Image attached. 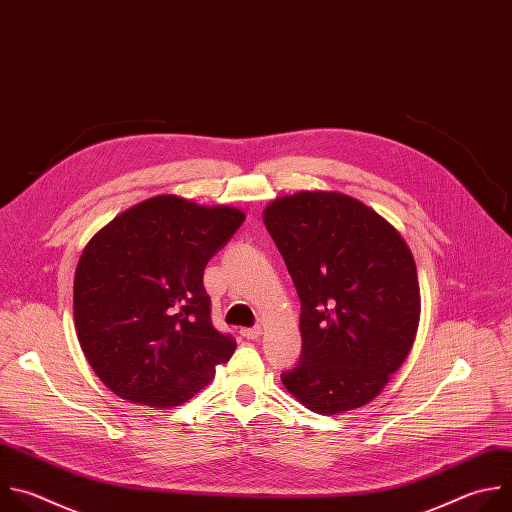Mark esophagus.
<instances>
[{
  "mask_svg": "<svg viewBox=\"0 0 512 512\" xmlns=\"http://www.w3.org/2000/svg\"><path fill=\"white\" fill-rule=\"evenodd\" d=\"M240 333H242V337H246V339H258V337L262 335V327H246V329H242Z\"/></svg>",
  "mask_w": 512,
  "mask_h": 512,
  "instance_id": "34e87169",
  "label": "esophagus"
}]
</instances>
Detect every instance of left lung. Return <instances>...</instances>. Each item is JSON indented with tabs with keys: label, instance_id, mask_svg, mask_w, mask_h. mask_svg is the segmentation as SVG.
Returning <instances> with one entry per match:
<instances>
[{
	"label": "left lung",
	"instance_id": "8db88e82",
	"mask_svg": "<svg viewBox=\"0 0 512 512\" xmlns=\"http://www.w3.org/2000/svg\"><path fill=\"white\" fill-rule=\"evenodd\" d=\"M264 226L300 298L302 351L284 387L315 414L369 403L410 353L420 323L414 256L359 199L300 191L274 199Z\"/></svg>",
	"mask_w": 512,
	"mask_h": 512
}]
</instances>
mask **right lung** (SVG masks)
Wrapping results in <instances>:
<instances>
[{
	"instance_id": "1",
	"label": "right lung",
	"mask_w": 512,
	"mask_h": 512,
	"mask_svg": "<svg viewBox=\"0 0 512 512\" xmlns=\"http://www.w3.org/2000/svg\"><path fill=\"white\" fill-rule=\"evenodd\" d=\"M230 206L145 199L102 228L74 274V325L86 361L133 403L173 407L236 351L212 325L203 270L242 226Z\"/></svg>"
}]
</instances>
